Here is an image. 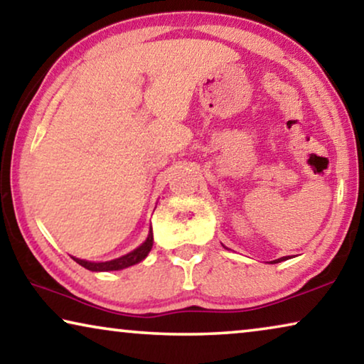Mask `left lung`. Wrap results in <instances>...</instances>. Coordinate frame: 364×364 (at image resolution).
Returning <instances> with one entry per match:
<instances>
[{
    "instance_id": "left-lung-1",
    "label": "left lung",
    "mask_w": 364,
    "mask_h": 364,
    "mask_svg": "<svg viewBox=\"0 0 364 364\" xmlns=\"http://www.w3.org/2000/svg\"><path fill=\"white\" fill-rule=\"evenodd\" d=\"M289 257H283V258H278V259H274V262H271V263H281V262H284V259H287Z\"/></svg>"
}]
</instances>
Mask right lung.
Segmentation results:
<instances>
[{
  "instance_id": "add662e5",
  "label": "right lung",
  "mask_w": 364,
  "mask_h": 364,
  "mask_svg": "<svg viewBox=\"0 0 364 364\" xmlns=\"http://www.w3.org/2000/svg\"><path fill=\"white\" fill-rule=\"evenodd\" d=\"M151 245H154V234H151V229L149 232L147 240H145L142 245L135 248L124 257H119L116 259H111V262H101V263H95V262H86V259H80V258H73L75 262L81 267L90 269V271H117V269H124L132 267V264H137L142 262V259L147 257L149 252L151 250Z\"/></svg>"
}]
</instances>
